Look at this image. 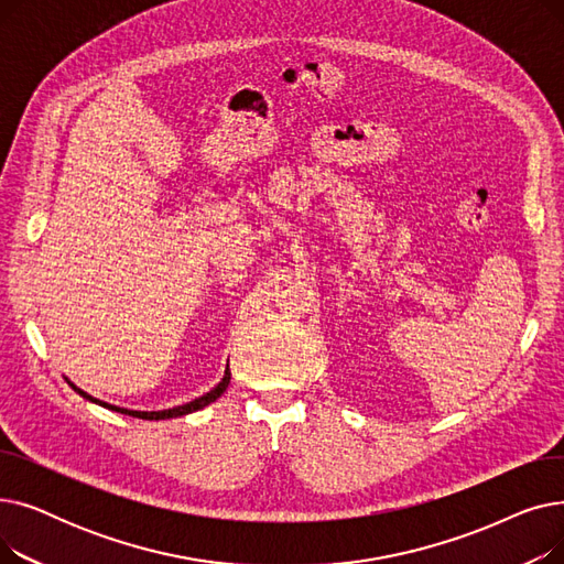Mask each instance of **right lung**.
<instances>
[{"mask_svg":"<svg viewBox=\"0 0 564 564\" xmlns=\"http://www.w3.org/2000/svg\"><path fill=\"white\" fill-rule=\"evenodd\" d=\"M228 381H230V370L226 368V375H224V379L217 383V387L210 391V393H205V395H200L198 400H192V402H187V404H183V406H173V409H164V411H130V409H121V406H111V404H105V402H100V400H96V398H91V395H86L84 391H79V389H75L82 398H86V400H91V402H96V404H102V406H107V409H111V411H121V413H126V416H134V419H143V421H160V419H173V416H185V413H192V411H198V409H203L205 404H210V402H215L224 391H226V387H228Z\"/></svg>","mask_w":564,"mask_h":564,"instance_id":"1","label":"right lung"}]
</instances>
